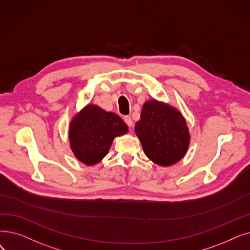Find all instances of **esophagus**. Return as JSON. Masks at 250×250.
Segmentation results:
<instances>
[{"mask_svg": "<svg viewBox=\"0 0 250 250\" xmlns=\"http://www.w3.org/2000/svg\"><path fill=\"white\" fill-rule=\"evenodd\" d=\"M124 121H125V123L129 127L133 126V119H132L131 116H128V115L125 116V117H124Z\"/></svg>", "mask_w": 250, "mask_h": 250, "instance_id": "esophagus-1", "label": "esophagus"}]
</instances>
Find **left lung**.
I'll return each mask as SVG.
<instances>
[{
    "label": "left lung",
    "mask_w": 250,
    "mask_h": 250,
    "mask_svg": "<svg viewBox=\"0 0 250 250\" xmlns=\"http://www.w3.org/2000/svg\"><path fill=\"white\" fill-rule=\"evenodd\" d=\"M135 133L145 155L160 167L177 164L185 156L190 144L189 128L183 114L157 100L144 103Z\"/></svg>",
    "instance_id": "1"
}]
</instances>
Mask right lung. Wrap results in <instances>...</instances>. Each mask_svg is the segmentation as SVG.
Segmentation results:
<instances>
[{"instance_id":"obj_1","label":"right lung","mask_w":250,"mask_h":250,"mask_svg":"<svg viewBox=\"0 0 250 250\" xmlns=\"http://www.w3.org/2000/svg\"><path fill=\"white\" fill-rule=\"evenodd\" d=\"M127 132L117 114L88 104L72 117L68 138L74 156L85 166H95L107 155L114 138Z\"/></svg>"}]
</instances>
